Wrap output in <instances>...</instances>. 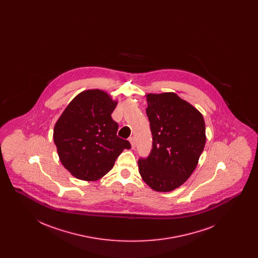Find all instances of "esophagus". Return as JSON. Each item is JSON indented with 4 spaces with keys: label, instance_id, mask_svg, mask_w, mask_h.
<instances>
[{
    "label": "esophagus",
    "instance_id": "34e87169",
    "mask_svg": "<svg viewBox=\"0 0 258 258\" xmlns=\"http://www.w3.org/2000/svg\"><path fill=\"white\" fill-rule=\"evenodd\" d=\"M128 141L131 142V144H132V148L133 149H135V138L134 136H131L130 138H128Z\"/></svg>",
    "mask_w": 258,
    "mask_h": 258
}]
</instances>
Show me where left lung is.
<instances>
[{
    "mask_svg": "<svg viewBox=\"0 0 258 258\" xmlns=\"http://www.w3.org/2000/svg\"><path fill=\"white\" fill-rule=\"evenodd\" d=\"M147 102L153 149L138 160V169L154 190L171 191L197 167L206 142L204 119L175 93L149 94Z\"/></svg>",
    "mask_w": 258,
    "mask_h": 258,
    "instance_id": "8db88e82",
    "label": "left lung"
}]
</instances>
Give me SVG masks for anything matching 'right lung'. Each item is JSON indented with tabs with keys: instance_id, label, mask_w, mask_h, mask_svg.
I'll list each match as a JSON object with an SVG mask.
<instances>
[{
	"instance_id": "1",
	"label": "right lung",
	"mask_w": 258,
	"mask_h": 258,
	"mask_svg": "<svg viewBox=\"0 0 258 258\" xmlns=\"http://www.w3.org/2000/svg\"><path fill=\"white\" fill-rule=\"evenodd\" d=\"M117 105L101 90H88L70 102L54 127L53 139L62 165L75 178L96 181L110 171L127 140L117 135L111 114Z\"/></svg>"
}]
</instances>
